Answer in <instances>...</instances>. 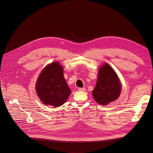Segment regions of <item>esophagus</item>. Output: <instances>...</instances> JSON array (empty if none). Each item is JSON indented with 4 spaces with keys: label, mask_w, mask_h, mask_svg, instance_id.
I'll return each mask as SVG.
<instances>
[{
    "label": "esophagus",
    "mask_w": 153,
    "mask_h": 153,
    "mask_svg": "<svg viewBox=\"0 0 153 153\" xmlns=\"http://www.w3.org/2000/svg\"><path fill=\"white\" fill-rule=\"evenodd\" d=\"M85 88H79L78 89V91H82V92H84L85 91Z\"/></svg>",
    "instance_id": "esophagus-1"
}]
</instances>
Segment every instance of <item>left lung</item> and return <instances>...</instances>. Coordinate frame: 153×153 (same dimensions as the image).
Segmentation results:
<instances>
[{"label":"left lung","instance_id":"8db88e82","mask_svg":"<svg viewBox=\"0 0 153 153\" xmlns=\"http://www.w3.org/2000/svg\"><path fill=\"white\" fill-rule=\"evenodd\" d=\"M121 93V84L114 70L108 64L99 69L97 83L92 91L95 100L100 105L117 100Z\"/></svg>","mask_w":153,"mask_h":153}]
</instances>
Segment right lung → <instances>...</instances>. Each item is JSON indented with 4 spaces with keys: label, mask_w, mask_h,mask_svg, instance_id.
I'll return each mask as SVG.
<instances>
[{
    "label": "right lung",
    "mask_w": 153,
    "mask_h": 153,
    "mask_svg": "<svg viewBox=\"0 0 153 153\" xmlns=\"http://www.w3.org/2000/svg\"><path fill=\"white\" fill-rule=\"evenodd\" d=\"M39 99L45 105L59 107L65 102L71 91L63 76V69L58 62L48 65L39 74L36 84Z\"/></svg>",
    "instance_id": "right-lung-1"
}]
</instances>
